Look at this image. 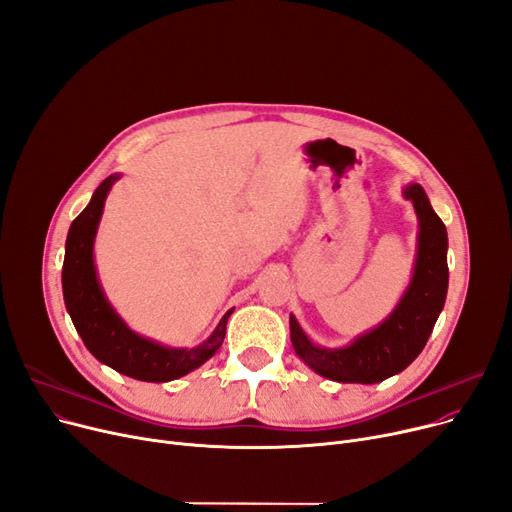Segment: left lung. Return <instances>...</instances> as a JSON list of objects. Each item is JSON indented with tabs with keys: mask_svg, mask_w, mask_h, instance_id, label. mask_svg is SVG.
Listing matches in <instances>:
<instances>
[{
	"mask_svg": "<svg viewBox=\"0 0 512 512\" xmlns=\"http://www.w3.org/2000/svg\"><path fill=\"white\" fill-rule=\"evenodd\" d=\"M402 195L419 220L413 278L394 311L380 326L340 348L317 346L290 315L294 353L315 373L340 384H378L407 369L423 351L448 292V234L421 184H407Z\"/></svg>",
	"mask_w": 512,
	"mask_h": 512,
	"instance_id": "obj_1",
	"label": "left lung"
}]
</instances>
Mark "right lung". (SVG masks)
<instances>
[{
  "label": "right lung",
  "instance_id": "1",
  "mask_svg": "<svg viewBox=\"0 0 512 512\" xmlns=\"http://www.w3.org/2000/svg\"><path fill=\"white\" fill-rule=\"evenodd\" d=\"M120 174L107 176L97 188L89 205L78 213L66 238V255L62 267L64 303L72 317V324L83 338L89 353L103 365L141 382H172L188 371L201 367L222 346L226 336V311L218 328L195 348H172L151 338L132 332L126 321L107 301L97 278L93 257L95 234L103 213L107 193Z\"/></svg>",
  "mask_w": 512,
  "mask_h": 512
}]
</instances>
